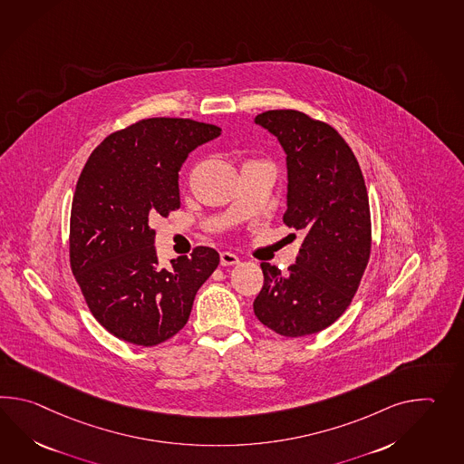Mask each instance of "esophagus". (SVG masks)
<instances>
[{
  "label": "esophagus",
  "mask_w": 464,
  "mask_h": 464,
  "mask_svg": "<svg viewBox=\"0 0 464 464\" xmlns=\"http://www.w3.org/2000/svg\"><path fill=\"white\" fill-rule=\"evenodd\" d=\"M219 263H221V266H233V265L239 263V257L233 255V253H229V251H223L219 255Z\"/></svg>",
  "instance_id": "esophagus-1"
}]
</instances>
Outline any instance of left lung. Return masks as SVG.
<instances>
[{
  "label": "left lung",
  "mask_w": 464,
  "mask_h": 464,
  "mask_svg": "<svg viewBox=\"0 0 464 464\" xmlns=\"http://www.w3.org/2000/svg\"><path fill=\"white\" fill-rule=\"evenodd\" d=\"M255 123L286 153L285 225L303 235L296 263L281 275L261 263L265 285L253 309L281 336L328 328L350 306L371 253L368 191L356 156L341 134L296 110H271Z\"/></svg>",
  "instance_id": "1"
}]
</instances>
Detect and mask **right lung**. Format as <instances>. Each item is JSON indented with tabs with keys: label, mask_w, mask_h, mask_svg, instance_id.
I'll return each mask as SVG.
<instances>
[{
	"label": "right lung",
	"mask_w": 464,
	"mask_h": 464,
	"mask_svg": "<svg viewBox=\"0 0 464 464\" xmlns=\"http://www.w3.org/2000/svg\"><path fill=\"white\" fill-rule=\"evenodd\" d=\"M221 128L148 118L114 131L82 168L72 196L70 263L96 321L120 340L156 346L189 318L198 289L219 265L213 247L161 268L150 223L179 208L178 171Z\"/></svg>",
	"instance_id": "obj_1"
}]
</instances>
